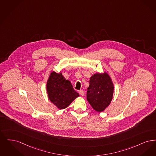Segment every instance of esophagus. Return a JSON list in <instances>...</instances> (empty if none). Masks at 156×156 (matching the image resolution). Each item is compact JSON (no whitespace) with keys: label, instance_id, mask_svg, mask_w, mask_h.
Wrapping results in <instances>:
<instances>
[{"label":"esophagus","instance_id":"esophagus-1","mask_svg":"<svg viewBox=\"0 0 156 156\" xmlns=\"http://www.w3.org/2000/svg\"><path fill=\"white\" fill-rule=\"evenodd\" d=\"M79 94L82 96H84V91L83 90H80V91H79Z\"/></svg>","mask_w":156,"mask_h":156}]
</instances>
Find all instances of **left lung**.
Returning a JSON list of instances; mask_svg holds the SVG:
<instances>
[{"instance_id": "1", "label": "left lung", "mask_w": 156, "mask_h": 156, "mask_svg": "<svg viewBox=\"0 0 156 156\" xmlns=\"http://www.w3.org/2000/svg\"><path fill=\"white\" fill-rule=\"evenodd\" d=\"M114 85L108 73H97L90 79L87 100L97 112H103L112 100Z\"/></svg>"}]
</instances>
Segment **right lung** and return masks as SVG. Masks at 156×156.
Wrapping results in <instances>:
<instances>
[{
    "instance_id": "obj_1",
    "label": "right lung",
    "mask_w": 156,
    "mask_h": 156,
    "mask_svg": "<svg viewBox=\"0 0 156 156\" xmlns=\"http://www.w3.org/2000/svg\"><path fill=\"white\" fill-rule=\"evenodd\" d=\"M47 91L48 98L52 104L59 109H63L79 96L73 89L70 81L62 75L52 71L47 82Z\"/></svg>"
}]
</instances>
